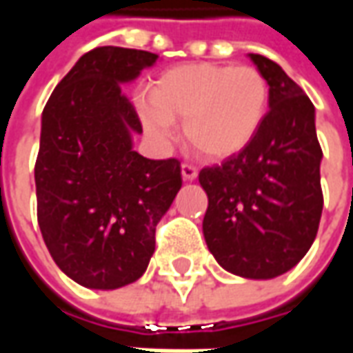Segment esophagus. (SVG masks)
Masks as SVG:
<instances>
[{"mask_svg":"<svg viewBox=\"0 0 353 353\" xmlns=\"http://www.w3.org/2000/svg\"><path fill=\"white\" fill-rule=\"evenodd\" d=\"M181 176H183L185 181H194L196 176H199V170H196V166L189 164V162H183L181 164Z\"/></svg>","mask_w":353,"mask_h":353,"instance_id":"obj_1","label":"esophagus"}]
</instances>
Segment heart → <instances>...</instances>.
Instances as JSON below:
<instances>
[{
    "label": "heart",
    "instance_id": "obj_1",
    "mask_svg": "<svg viewBox=\"0 0 353 353\" xmlns=\"http://www.w3.org/2000/svg\"><path fill=\"white\" fill-rule=\"evenodd\" d=\"M268 108L270 87L257 68L214 62L172 68L157 79L151 100H138L151 138L168 139L172 123L183 121L189 145L212 161L229 159L250 145Z\"/></svg>",
    "mask_w": 353,
    "mask_h": 353
}]
</instances>
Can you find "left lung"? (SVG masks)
Here are the masks:
<instances>
[{"label": "left lung", "mask_w": 353, "mask_h": 353, "mask_svg": "<svg viewBox=\"0 0 353 353\" xmlns=\"http://www.w3.org/2000/svg\"><path fill=\"white\" fill-rule=\"evenodd\" d=\"M250 58L268 81L270 109L250 145L200 170L208 194L202 230L225 270L270 280L291 270L316 240L323 153L310 98L270 58Z\"/></svg>", "instance_id": "obj_1"}]
</instances>
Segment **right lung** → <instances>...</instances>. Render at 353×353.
<instances>
[{"label": "right lung", "mask_w": 353, "mask_h": 353, "mask_svg": "<svg viewBox=\"0 0 353 353\" xmlns=\"http://www.w3.org/2000/svg\"><path fill=\"white\" fill-rule=\"evenodd\" d=\"M157 54L98 47L50 94L35 161L37 223L58 268L83 288L117 289L141 278L154 230L181 189L177 159L132 149L141 134L124 83Z\"/></svg>", "instance_id": "right-lung-1"}]
</instances>
